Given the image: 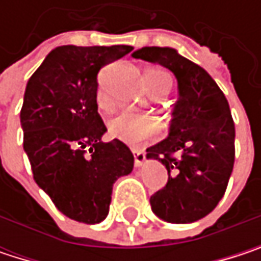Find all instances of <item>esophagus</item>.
Returning <instances> with one entry per match:
<instances>
[{"instance_id": "34e87169", "label": "esophagus", "mask_w": 261, "mask_h": 261, "mask_svg": "<svg viewBox=\"0 0 261 261\" xmlns=\"http://www.w3.org/2000/svg\"><path fill=\"white\" fill-rule=\"evenodd\" d=\"M133 154H134V166L136 168H140L143 163H145V152L139 148H134L133 149Z\"/></svg>"}]
</instances>
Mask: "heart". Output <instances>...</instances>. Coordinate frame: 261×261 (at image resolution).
<instances>
[{
	"label": "heart",
	"instance_id": "b5f03b06",
	"mask_svg": "<svg viewBox=\"0 0 261 261\" xmlns=\"http://www.w3.org/2000/svg\"><path fill=\"white\" fill-rule=\"evenodd\" d=\"M171 83V77L163 71H151L146 74V86L151 92H169ZM107 130L113 139H118L124 143L136 145L155 136L160 130V122L157 121V118L146 113L122 112L107 122Z\"/></svg>",
	"mask_w": 261,
	"mask_h": 261
}]
</instances>
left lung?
Instances as JSON below:
<instances>
[{
	"label": "left lung",
	"mask_w": 261,
	"mask_h": 261,
	"mask_svg": "<svg viewBox=\"0 0 261 261\" xmlns=\"http://www.w3.org/2000/svg\"><path fill=\"white\" fill-rule=\"evenodd\" d=\"M131 57L157 63L177 79L169 133L146 148V159L168 169L166 186L149 202L155 216L190 224L207 216L222 199L234 165V122L230 106L205 69L169 46H143Z\"/></svg>",
	"instance_id": "left-lung-1"
}]
</instances>
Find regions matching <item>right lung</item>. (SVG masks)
I'll use <instances>...</instances> for the list:
<instances>
[{
    "label": "right lung",
    "mask_w": 261,
    "mask_h": 261,
    "mask_svg": "<svg viewBox=\"0 0 261 261\" xmlns=\"http://www.w3.org/2000/svg\"><path fill=\"white\" fill-rule=\"evenodd\" d=\"M133 46L54 48L30 77L21 109L24 151L36 184L69 219L99 224L113 184L134 166L130 148L107 131L96 104L98 71Z\"/></svg>",
    "instance_id": "obj_1"
}]
</instances>
